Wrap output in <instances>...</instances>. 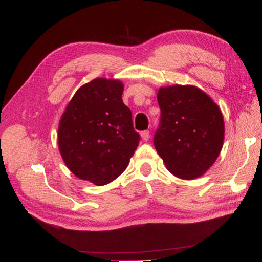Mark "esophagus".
I'll list each match as a JSON object with an SVG mask.
<instances>
[{
  "instance_id": "esophagus-1",
  "label": "esophagus",
  "mask_w": 262,
  "mask_h": 262,
  "mask_svg": "<svg viewBox=\"0 0 262 262\" xmlns=\"http://www.w3.org/2000/svg\"><path fill=\"white\" fill-rule=\"evenodd\" d=\"M141 136H142V140L143 141H148L149 139H150V132H149V130H143L142 133H141Z\"/></svg>"
}]
</instances>
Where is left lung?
<instances>
[{
  "instance_id": "8db88e82",
  "label": "left lung",
  "mask_w": 262,
  "mask_h": 262,
  "mask_svg": "<svg viewBox=\"0 0 262 262\" xmlns=\"http://www.w3.org/2000/svg\"><path fill=\"white\" fill-rule=\"evenodd\" d=\"M154 146L173 175L192 180L203 175L223 148L224 119L209 95L194 86L162 87Z\"/></svg>"
}]
</instances>
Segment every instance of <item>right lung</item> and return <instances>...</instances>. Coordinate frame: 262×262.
<instances>
[{
    "label": "right lung",
    "instance_id": "add662e5",
    "mask_svg": "<svg viewBox=\"0 0 262 262\" xmlns=\"http://www.w3.org/2000/svg\"><path fill=\"white\" fill-rule=\"evenodd\" d=\"M122 92L119 80L94 79L77 91L59 122L58 146L65 164L95 185L121 175L139 146Z\"/></svg>",
    "mask_w": 262,
    "mask_h": 262
}]
</instances>
